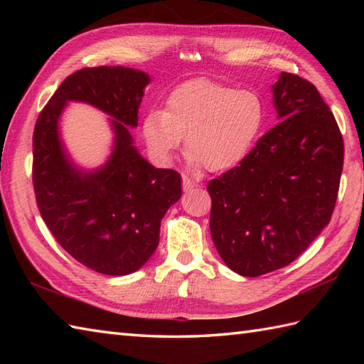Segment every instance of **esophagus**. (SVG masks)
Instances as JSON below:
<instances>
[{
  "label": "esophagus",
  "instance_id": "34e87169",
  "mask_svg": "<svg viewBox=\"0 0 364 364\" xmlns=\"http://www.w3.org/2000/svg\"><path fill=\"white\" fill-rule=\"evenodd\" d=\"M197 186H198V184L196 181H192L188 175H183V189L184 191L188 192V191H192V189L197 188Z\"/></svg>",
  "mask_w": 364,
  "mask_h": 364
}]
</instances>
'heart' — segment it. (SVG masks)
<instances>
[{"instance_id": "1", "label": "heart", "mask_w": 364, "mask_h": 364, "mask_svg": "<svg viewBox=\"0 0 364 364\" xmlns=\"http://www.w3.org/2000/svg\"><path fill=\"white\" fill-rule=\"evenodd\" d=\"M262 125L264 105L257 92L196 80L170 92L164 111L145 114L142 136L153 156L164 162L186 137L192 166L223 172L249 154Z\"/></svg>"}]
</instances>
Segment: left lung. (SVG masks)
<instances>
[{"label": "left lung", "mask_w": 364, "mask_h": 364, "mask_svg": "<svg viewBox=\"0 0 364 364\" xmlns=\"http://www.w3.org/2000/svg\"><path fill=\"white\" fill-rule=\"evenodd\" d=\"M272 90L282 122L208 183L213 242L242 277L274 272L306 250L331 219L343 172L341 131L314 84L283 72Z\"/></svg>", "instance_id": "obj_1"}]
</instances>
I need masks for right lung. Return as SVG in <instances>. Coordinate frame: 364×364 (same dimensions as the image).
Listing matches in <instances>:
<instances>
[{"instance_id":"add662e5","label":"right lung","mask_w":364,"mask_h":364,"mask_svg":"<svg viewBox=\"0 0 364 364\" xmlns=\"http://www.w3.org/2000/svg\"><path fill=\"white\" fill-rule=\"evenodd\" d=\"M149 75L125 67H92L67 76L38 114L33 134L37 208L63 249L95 272L128 275L141 269L159 242L164 214L181 197V175L149 164L128 127ZM67 101L97 105L114 119V151L95 173H81L60 144L57 120Z\"/></svg>"}]
</instances>
